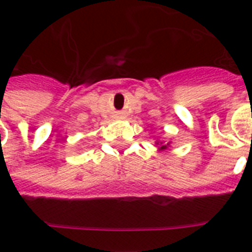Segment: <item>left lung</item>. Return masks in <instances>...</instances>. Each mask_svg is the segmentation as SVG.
<instances>
[{
  "label": "left lung",
  "instance_id": "8db88e82",
  "mask_svg": "<svg viewBox=\"0 0 252 252\" xmlns=\"http://www.w3.org/2000/svg\"><path fill=\"white\" fill-rule=\"evenodd\" d=\"M167 145H168V144H167ZM167 145H163V144L161 142V149H167Z\"/></svg>",
  "mask_w": 252,
  "mask_h": 252
}]
</instances>
